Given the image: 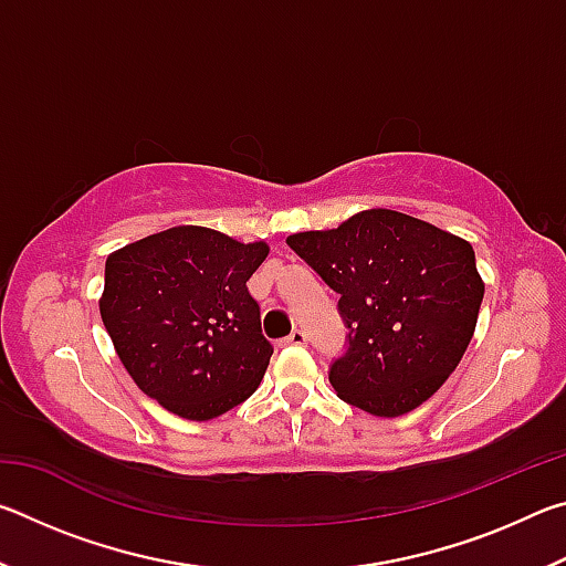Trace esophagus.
I'll list each match as a JSON object with an SVG mask.
<instances>
[{
    "mask_svg": "<svg viewBox=\"0 0 566 566\" xmlns=\"http://www.w3.org/2000/svg\"><path fill=\"white\" fill-rule=\"evenodd\" d=\"M306 342H310V337H306V334H304L302 329H294V332L290 334V337L282 339L284 347H290V344H294V347H302V344H306Z\"/></svg>",
    "mask_w": 566,
    "mask_h": 566,
    "instance_id": "1",
    "label": "esophagus"
}]
</instances>
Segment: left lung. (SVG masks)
<instances>
[{
  "instance_id": "8db88e82",
  "label": "left lung",
  "mask_w": 566,
  "mask_h": 566,
  "mask_svg": "<svg viewBox=\"0 0 566 566\" xmlns=\"http://www.w3.org/2000/svg\"><path fill=\"white\" fill-rule=\"evenodd\" d=\"M286 244L339 294L349 329V347L329 369L339 399L375 417L424 405L476 327L484 282L472 244L395 209H364Z\"/></svg>"
}]
</instances>
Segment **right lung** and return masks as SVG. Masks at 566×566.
<instances>
[{"mask_svg":"<svg viewBox=\"0 0 566 566\" xmlns=\"http://www.w3.org/2000/svg\"><path fill=\"white\" fill-rule=\"evenodd\" d=\"M266 254V242L185 224L107 256L104 327L134 385L171 415L214 419L260 387L274 347L247 282Z\"/></svg>","mask_w":566,"mask_h":566,"instance_id":"1","label":"right lung"}]
</instances>
